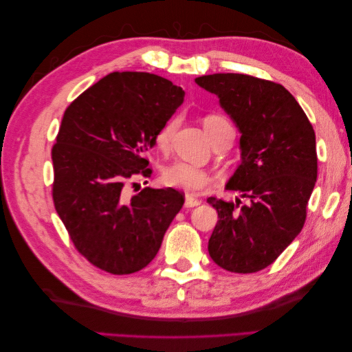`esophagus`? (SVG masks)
I'll list each match as a JSON object with an SVG mask.
<instances>
[{
  "mask_svg": "<svg viewBox=\"0 0 352 352\" xmlns=\"http://www.w3.org/2000/svg\"><path fill=\"white\" fill-rule=\"evenodd\" d=\"M199 204H201V199H198V198H195V197H192V195H186L184 207L190 208V207H197V206H199Z\"/></svg>",
  "mask_w": 352,
  "mask_h": 352,
  "instance_id": "obj_1",
  "label": "esophagus"
}]
</instances>
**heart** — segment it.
<instances>
[{
    "instance_id": "1",
    "label": "heart",
    "mask_w": 352,
    "mask_h": 352,
    "mask_svg": "<svg viewBox=\"0 0 352 352\" xmlns=\"http://www.w3.org/2000/svg\"><path fill=\"white\" fill-rule=\"evenodd\" d=\"M203 124H204V130L207 133V136L210 138L212 142L218 139L219 136H222L223 133L234 131L227 118L216 113L204 116ZM177 126H178L177 118L168 119V121L160 126V130L155 134L154 138L155 146L160 149H168ZM162 182L166 186H170V188L182 189L189 193H198L210 186L212 177L207 170L201 169L198 166H193L190 163L174 162L163 168Z\"/></svg>"
}]
</instances>
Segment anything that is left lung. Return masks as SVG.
Masks as SVG:
<instances>
[{"instance_id": "1", "label": "left lung", "mask_w": 352, "mask_h": 352, "mask_svg": "<svg viewBox=\"0 0 352 352\" xmlns=\"http://www.w3.org/2000/svg\"><path fill=\"white\" fill-rule=\"evenodd\" d=\"M195 83L218 96L241 133V164L226 188L250 201L207 198L219 218L208 254L226 271L258 272L304 227L318 177L315 130L294 95L274 81L213 74Z\"/></svg>"}]
</instances>
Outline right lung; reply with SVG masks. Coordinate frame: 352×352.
Here are the masks:
<instances>
[{
  "label": "right lung",
  "instance_id": "obj_1",
  "mask_svg": "<svg viewBox=\"0 0 352 352\" xmlns=\"http://www.w3.org/2000/svg\"><path fill=\"white\" fill-rule=\"evenodd\" d=\"M183 101L172 81L126 71L101 78L65 111L51 151L52 199L78 252L102 271L144 269L182 210V192L145 188L130 198L125 184L148 175L145 154Z\"/></svg>",
  "mask_w": 352,
  "mask_h": 352
}]
</instances>
